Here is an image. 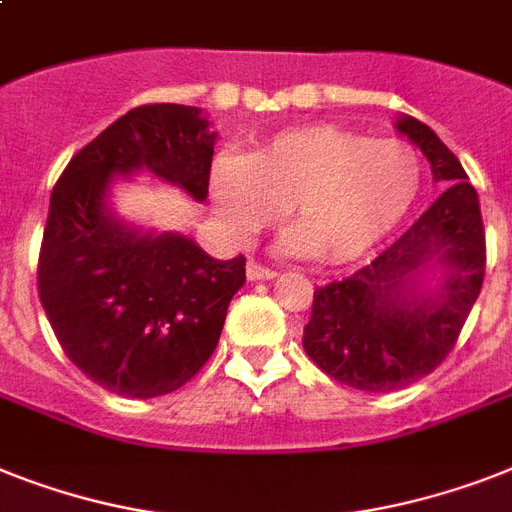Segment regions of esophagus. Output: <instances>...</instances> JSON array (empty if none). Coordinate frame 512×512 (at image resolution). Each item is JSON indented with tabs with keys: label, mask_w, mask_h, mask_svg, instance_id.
Returning a JSON list of instances; mask_svg holds the SVG:
<instances>
[{
	"label": "esophagus",
	"mask_w": 512,
	"mask_h": 512,
	"mask_svg": "<svg viewBox=\"0 0 512 512\" xmlns=\"http://www.w3.org/2000/svg\"><path fill=\"white\" fill-rule=\"evenodd\" d=\"M276 276V270L265 268V265L255 263V260H249L247 263V278L249 281H265V278Z\"/></svg>",
	"instance_id": "esophagus-1"
}]
</instances>
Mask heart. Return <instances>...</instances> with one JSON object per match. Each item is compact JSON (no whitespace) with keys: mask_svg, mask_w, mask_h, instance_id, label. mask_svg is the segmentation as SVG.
Here are the masks:
<instances>
[{"mask_svg":"<svg viewBox=\"0 0 512 512\" xmlns=\"http://www.w3.org/2000/svg\"><path fill=\"white\" fill-rule=\"evenodd\" d=\"M421 189V157L402 139L331 126L289 128L234 160L215 162L210 194L223 226L252 239L286 210V247L323 265L371 252L410 213Z\"/></svg>","mask_w":512,"mask_h":512,"instance_id":"1","label":"heart"}]
</instances>
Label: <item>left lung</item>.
Segmentation results:
<instances>
[{"label": "left lung", "mask_w": 512, "mask_h": 512, "mask_svg": "<svg viewBox=\"0 0 512 512\" xmlns=\"http://www.w3.org/2000/svg\"><path fill=\"white\" fill-rule=\"evenodd\" d=\"M444 191L389 249L350 278L315 289L302 347L323 373L363 392H394L429 376L458 342L484 284L479 194L426 123L400 115ZM439 269L436 287L422 278Z\"/></svg>", "instance_id": "obj_1"}]
</instances>
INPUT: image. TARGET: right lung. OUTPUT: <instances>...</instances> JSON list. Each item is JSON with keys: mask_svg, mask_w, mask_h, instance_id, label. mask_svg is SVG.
Listing matches in <instances>:
<instances>
[{"mask_svg": "<svg viewBox=\"0 0 512 512\" xmlns=\"http://www.w3.org/2000/svg\"><path fill=\"white\" fill-rule=\"evenodd\" d=\"M215 139L197 107H134L52 189L41 307L70 363L107 392H176L218 347L228 302L244 286V257L215 260L189 236L128 226L107 202L115 176L139 170L205 202Z\"/></svg>", "mask_w": 512, "mask_h": 512, "instance_id": "add662e5", "label": "right lung"}]
</instances>
